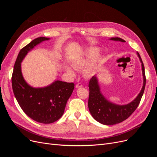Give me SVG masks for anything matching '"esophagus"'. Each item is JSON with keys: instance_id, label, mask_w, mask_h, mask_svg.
<instances>
[{"instance_id": "1", "label": "esophagus", "mask_w": 157, "mask_h": 157, "mask_svg": "<svg viewBox=\"0 0 157 157\" xmlns=\"http://www.w3.org/2000/svg\"><path fill=\"white\" fill-rule=\"evenodd\" d=\"M82 84L81 83H80V82L77 83V85H76V88H82Z\"/></svg>"}]
</instances>
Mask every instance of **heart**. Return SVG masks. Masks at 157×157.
Returning <instances> with one entry per match:
<instances>
[{
    "mask_svg": "<svg viewBox=\"0 0 157 157\" xmlns=\"http://www.w3.org/2000/svg\"><path fill=\"white\" fill-rule=\"evenodd\" d=\"M97 54V51L95 49H89L87 50L86 54H85L84 57L82 58H80L78 59H76L74 61V62L73 63V66L74 67L75 69H79L80 67H84L86 66L90 61H91L94 57H96ZM66 70H67V72L71 75H74L75 72L73 70V69H71L69 67H66ZM92 73V67H90L86 70V73L89 75L91 74Z\"/></svg>",
    "mask_w": 157,
    "mask_h": 157,
    "instance_id": "heart-1",
    "label": "heart"
}]
</instances>
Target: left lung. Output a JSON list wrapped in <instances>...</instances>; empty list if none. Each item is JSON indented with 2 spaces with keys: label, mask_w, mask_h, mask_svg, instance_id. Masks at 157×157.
<instances>
[{
  "label": "left lung",
  "mask_w": 157,
  "mask_h": 157,
  "mask_svg": "<svg viewBox=\"0 0 157 157\" xmlns=\"http://www.w3.org/2000/svg\"><path fill=\"white\" fill-rule=\"evenodd\" d=\"M110 40L122 42H126L124 40L118 37H113ZM137 56L141 63L142 73L144 76V84L138 96L130 103L124 105H120L108 101L100 92L98 78L96 76H93L90 79L88 84L90 92L88 105L89 111L94 119L100 122L101 124L113 125L120 123L127 119L138 107L145 90L146 78L143 61L138 53H137Z\"/></svg>",
  "instance_id": "1"
}]
</instances>
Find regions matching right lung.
I'll return each instance as SVG.
<instances>
[{"label": "right lung", "instance_id": "add662e5", "mask_svg": "<svg viewBox=\"0 0 157 157\" xmlns=\"http://www.w3.org/2000/svg\"><path fill=\"white\" fill-rule=\"evenodd\" d=\"M49 39L36 38L23 47L19 52L12 76L13 92L20 107L33 120L43 124H50L59 119L75 88L73 82L56 80L48 86L36 88L29 86L23 78L22 60L35 46Z\"/></svg>", "mask_w": 157, "mask_h": 157}]
</instances>
